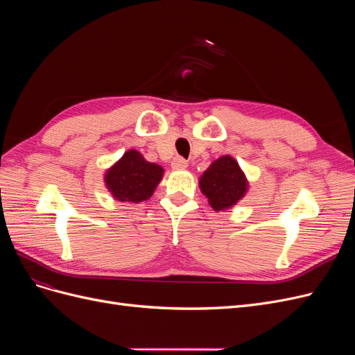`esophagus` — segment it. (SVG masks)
Returning a JSON list of instances; mask_svg holds the SVG:
<instances>
[{"mask_svg":"<svg viewBox=\"0 0 355 355\" xmlns=\"http://www.w3.org/2000/svg\"><path fill=\"white\" fill-rule=\"evenodd\" d=\"M188 167V161L182 157H175L171 161V168L173 170H185Z\"/></svg>","mask_w":355,"mask_h":355,"instance_id":"obj_1","label":"esophagus"}]
</instances>
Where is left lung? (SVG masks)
Instances as JSON below:
<instances>
[{
    "instance_id": "1",
    "label": "left lung",
    "mask_w": 355,
    "mask_h": 355,
    "mask_svg": "<svg viewBox=\"0 0 355 355\" xmlns=\"http://www.w3.org/2000/svg\"><path fill=\"white\" fill-rule=\"evenodd\" d=\"M198 185L214 211L234 207L249 189L244 171L231 155L214 159L201 175Z\"/></svg>"
}]
</instances>
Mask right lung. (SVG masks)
I'll use <instances>...</instances> for the list:
<instances>
[{
    "label": "right lung",
    "mask_w": 355,
    "mask_h": 355,
    "mask_svg": "<svg viewBox=\"0 0 355 355\" xmlns=\"http://www.w3.org/2000/svg\"><path fill=\"white\" fill-rule=\"evenodd\" d=\"M164 168L149 163L136 149H128L116 163L106 170L105 187L111 196L123 202H141L153 197Z\"/></svg>",
    "instance_id": "1"
}]
</instances>
